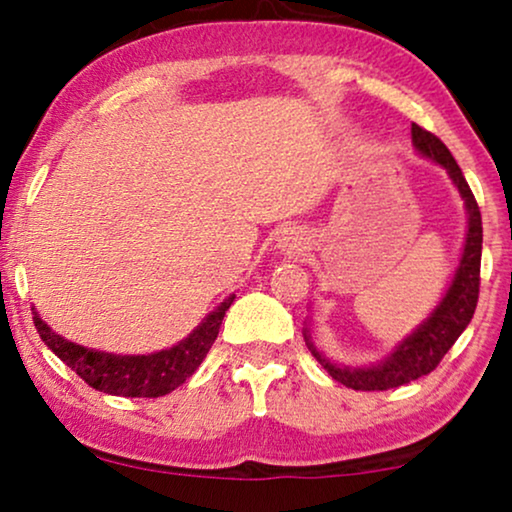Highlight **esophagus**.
<instances>
[{
	"label": "esophagus",
	"mask_w": 512,
	"mask_h": 512,
	"mask_svg": "<svg viewBox=\"0 0 512 512\" xmlns=\"http://www.w3.org/2000/svg\"><path fill=\"white\" fill-rule=\"evenodd\" d=\"M286 244H289V247H300L298 237H286Z\"/></svg>",
	"instance_id": "34e87169"
}]
</instances>
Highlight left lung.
Masks as SVG:
<instances>
[{
    "label": "left lung",
    "instance_id": "8db88e82",
    "mask_svg": "<svg viewBox=\"0 0 512 512\" xmlns=\"http://www.w3.org/2000/svg\"><path fill=\"white\" fill-rule=\"evenodd\" d=\"M412 142H415L417 151L424 156L436 160L443 165L450 179L457 184L461 198L466 202L468 209V233L464 254H461V263L450 291L445 293L443 303H440L429 319L403 340V345L396 347V352L389 356L387 361L377 363L373 368H338L331 361L317 352L312 345L310 333H305V345L310 349L314 359L331 373L333 380H338L349 389L356 391H387L401 384H408L419 377L429 375L431 370L438 368L443 356L450 352V347L457 342V338L464 333V328L471 324L475 305H478L480 296V258H482V216L480 207L475 202V195L471 186L466 184L464 174L447 146L433 135V132L419 128L412 123Z\"/></svg>",
    "mask_w": 512,
    "mask_h": 512
}]
</instances>
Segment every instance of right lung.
<instances>
[{
  "instance_id": "1",
  "label": "right lung",
  "mask_w": 512,
  "mask_h": 512,
  "mask_svg": "<svg viewBox=\"0 0 512 512\" xmlns=\"http://www.w3.org/2000/svg\"><path fill=\"white\" fill-rule=\"evenodd\" d=\"M235 296L216 307L195 331L181 340L179 345L163 352L146 356H118L107 352H95L81 345H74L60 335H55L37 314H34V326L41 340L51 352L67 363L76 375L81 377L88 387L111 396L125 398H158L170 394L184 384L195 373L209 349H212L216 335H219L221 321L226 310L233 305Z\"/></svg>"
}]
</instances>
